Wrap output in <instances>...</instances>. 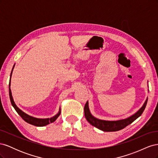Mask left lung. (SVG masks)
Segmentation results:
<instances>
[{
  "mask_svg": "<svg viewBox=\"0 0 158 158\" xmlns=\"http://www.w3.org/2000/svg\"><path fill=\"white\" fill-rule=\"evenodd\" d=\"M147 102L148 98H146L145 102L143 104V106L140 107V109L130 117H127L125 118L119 119V120L108 121L99 119L92 115V114L89 111L88 101L84 106L85 117L89 123H90L92 126L98 128L99 130L105 132L118 131L126 127L128 125H130V124H131L133 121H135L136 118H138L141 115L146 108Z\"/></svg>",
  "mask_w": 158,
  "mask_h": 158,
  "instance_id": "1",
  "label": "left lung"
}]
</instances>
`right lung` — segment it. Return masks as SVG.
<instances>
[{
    "mask_svg": "<svg viewBox=\"0 0 158 158\" xmlns=\"http://www.w3.org/2000/svg\"><path fill=\"white\" fill-rule=\"evenodd\" d=\"M14 66H15V64L14 65L13 68H12L11 74H10V82H9V95H10V99L12 106H13L14 109L16 110V112L18 113L19 115H20L23 119V120H24L26 122H27V123L31 124V125H34V126H36V127H44V126L49 125V124H50V123L55 122L56 120V118H58L59 116L60 115V108H59V112L57 113L55 116L52 117L51 118H36V117H32V116L30 115V114H28L23 112V111H22V110L16 106L15 102H14V99H13L12 95L11 89H10V81H11L12 74L13 69L14 68Z\"/></svg>",
    "mask_w": 158,
    "mask_h": 158,
    "instance_id": "add662e5",
    "label": "right lung"
}]
</instances>
